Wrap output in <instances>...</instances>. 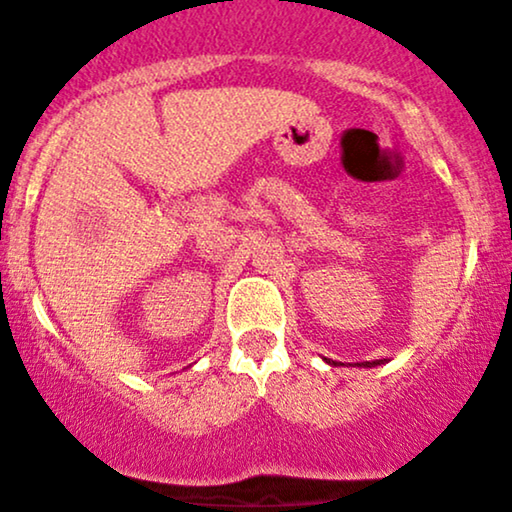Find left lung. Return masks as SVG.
Listing matches in <instances>:
<instances>
[{
	"instance_id": "obj_1",
	"label": "left lung",
	"mask_w": 512,
	"mask_h": 512,
	"mask_svg": "<svg viewBox=\"0 0 512 512\" xmlns=\"http://www.w3.org/2000/svg\"><path fill=\"white\" fill-rule=\"evenodd\" d=\"M330 366H337V361H327ZM387 363V358H380V361H363V363H354V366H361V368H375V366H383Z\"/></svg>"
}]
</instances>
